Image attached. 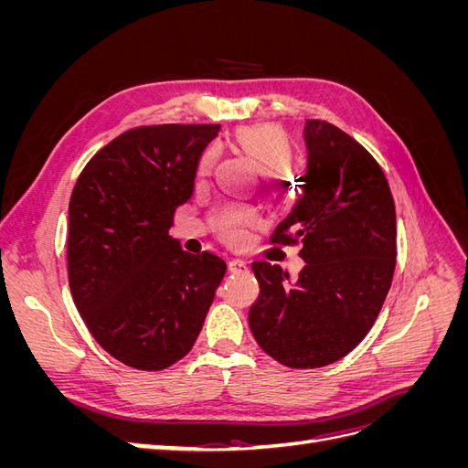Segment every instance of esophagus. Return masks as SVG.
<instances>
[{"mask_svg":"<svg viewBox=\"0 0 468 468\" xmlns=\"http://www.w3.org/2000/svg\"><path fill=\"white\" fill-rule=\"evenodd\" d=\"M246 269H248V265L242 260H230L229 261V271L230 273H242V271H246Z\"/></svg>","mask_w":468,"mask_h":468,"instance_id":"esophagus-1","label":"esophagus"}]
</instances>
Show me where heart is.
<instances>
[{"label":"heart","instance_id":"heart-1","mask_svg":"<svg viewBox=\"0 0 468 468\" xmlns=\"http://www.w3.org/2000/svg\"><path fill=\"white\" fill-rule=\"evenodd\" d=\"M234 144L239 152L248 155V160L256 165L258 172L263 176H271V181H279L281 176L291 167L292 150L289 140L273 126H250V129H242L236 134ZM215 158L217 154L212 148L203 154L199 162L201 176L210 172ZM253 220H256V212L248 207H222L217 212V226L229 242H239L244 236V229Z\"/></svg>","mask_w":468,"mask_h":468}]
</instances>
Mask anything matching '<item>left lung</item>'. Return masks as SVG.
<instances>
[{"label":"left lung","instance_id":"1","mask_svg":"<svg viewBox=\"0 0 468 468\" xmlns=\"http://www.w3.org/2000/svg\"><path fill=\"white\" fill-rule=\"evenodd\" d=\"M301 199L271 236L299 242L304 267L291 279L253 261L260 296L248 313L258 346L281 365L316 369L346 357L385 303L396 261L388 183L357 140L325 121H306Z\"/></svg>","mask_w":468,"mask_h":468}]
</instances>
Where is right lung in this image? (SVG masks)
<instances>
[{
	"mask_svg": "<svg viewBox=\"0 0 468 468\" xmlns=\"http://www.w3.org/2000/svg\"><path fill=\"white\" fill-rule=\"evenodd\" d=\"M218 124L126 131L83 167L68 208V281L80 316L109 356L162 371L191 351L226 263L169 236L193 195Z\"/></svg>",
	"mask_w": 468,
	"mask_h": 468,
	"instance_id": "1",
	"label": "right lung"
}]
</instances>
